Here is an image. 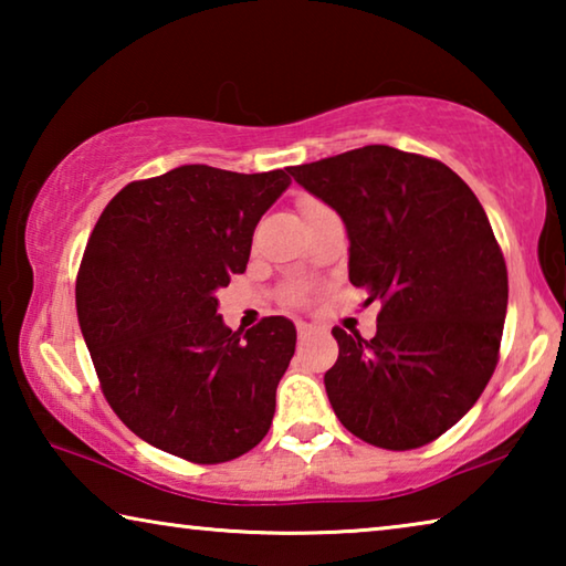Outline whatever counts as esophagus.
<instances>
[{"label": "esophagus", "mask_w": 566, "mask_h": 566, "mask_svg": "<svg viewBox=\"0 0 566 566\" xmlns=\"http://www.w3.org/2000/svg\"><path fill=\"white\" fill-rule=\"evenodd\" d=\"M296 334H300V339H304L306 334H312V327L306 322H296Z\"/></svg>", "instance_id": "1"}]
</instances>
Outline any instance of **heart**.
Segmentation results:
<instances>
[{"label":"heart","instance_id":"1","mask_svg":"<svg viewBox=\"0 0 566 566\" xmlns=\"http://www.w3.org/2000/svg\"><path fill=\"white\" fill-rule=\"evenodd\" d=\"M324 207H327V205L319 202V199H314V197H302V199H300V209H302L304 219L312 217L314 212H319V209H324ZM292 302H302V294L294 292V294H292Z\"/></svg>","mask_w":566,"mask_h":566}]
</instances>
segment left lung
<instances>
[{"mask_svg":"<svg viewBox=\"0 0 566 566\" xmlns=\"http://www.w3.org/2000/svg\"><path fill=\"white\" fill-rule=\"evenodd\" d=\"M337 209L349 234V282L379 302L377 334L334 327L324 375L334 415L391 452L442 437L482 397L500 361L506 264L482 205L439 159L369 145L290 167Z\"/></svg>","mask_w":566,"mask_h":566,"instance_id":"1","label":"left lung"}]
</instances>
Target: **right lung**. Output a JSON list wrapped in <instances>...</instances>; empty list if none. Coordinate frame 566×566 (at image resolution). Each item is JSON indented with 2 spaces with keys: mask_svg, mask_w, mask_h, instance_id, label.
Returning a JSON list of instances; mask_svg holds the SVG:
<instances>
[{
  "mask_svg": "<svg viewBox=\"0 0 566 566\" xmlns=\"http://www.w3.org/2000/svg\"><path fill=\"white\" fill-rule=\"evenodd\" d=\"M290 181L185 165L129 181L92 229L76 317L104 399L161 452L222 464L270 432L296 329L284 317L227 329L217 290L247 270L254 227Z\"/></svg>",
  "mask_w": 566,
  "mask_h": 566,
  "instance_id": "right-lung-1",
  "label": "right lung"
}]
</instances>
